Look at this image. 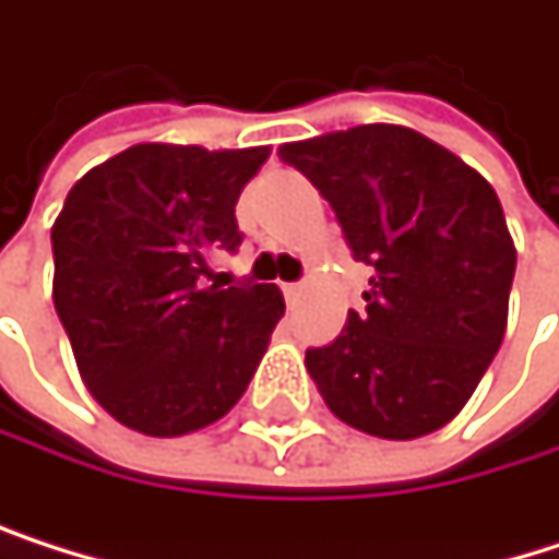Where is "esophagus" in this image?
I'll use <instances>...</instances> for the list:
<instances>
[{"mask_svg": "<svg viewBox=\"0 0 559 559\" xmlns=\"http://www.w3.org/2000/svg\"><path fill=\"white\" fill-rule=\"evenodd\" d=\"M283 293H286V299H289V302H299V299H302V293H306V286H302V283H286V286H283Z\"/></svg>", "mask_w": 559, "mask_h": 559, "instance_id": "1", "label": "esophagus"}]
</instances>
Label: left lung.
I'll use <instances>...</instances> for the list:
<instances>
[{
	"mask_svg": "<svg viewBox=\"0 0 559 559\" xmlns=\"http://www.w3.org/2000/svg\"><path fill=\"white\" fill-rule=\"evenodd\" d=\"M335 211L376 273L366 309L306 369L329 412L372 438L444 428L508 329L518 250L495 187L402 124H359L280 147Z\"/></svg>",
	"mask_w": 559,
	"mask_h": 559,
	"instance_id": "obj_1",
	"label": "left lung"
}]
</instances>
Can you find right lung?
<instances>
[{"label": "right lung", "mask_w": 559, "mask_h": 559, "mask_svg": "<svg viewBox=\"0 0 559 559\" xmlns=\"http://www.w3.org/2000/svg\"><path fill=\"white\" fill-rule=\"evenodd\" d=\"M270 147L134 144L92 167L51 227L55 312L82 382L124 428L177 438L247 392L286 312L280 286L211 283Z\"/></svg>", "instance_id": "1"}]
</instances>
